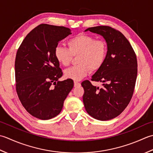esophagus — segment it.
<instances>
[{
    "label": "esophagus",
    "mask_w": 153,
    "mask_h": 153,
    "mask_svg": "<svg viewBox=\"0 0 153 153\" xmlns=\"http://www.w3.org/2000/svg\"><path fill=\"white\" fill-rule=\"evenodd\" d=\"M80 85V83L77 82V81H74V87H77V86H79Z\"/></svg>",
    "instance_id": "esophagus-1"
}]
</instances>
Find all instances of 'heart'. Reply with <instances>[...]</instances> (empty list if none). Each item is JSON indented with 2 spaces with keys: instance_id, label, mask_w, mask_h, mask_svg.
Returning a JSON list of instances; mask_svg holds the SVG:
<instances>
[{
  "instance_id": "heart-1",
  "label": "heart",
  "mask_w": 153,
  "mask_h": 153,
  "mask_svg": "<svg viewBox=\"0 0 153 153\" xmlns=\"http://www.w3.org/2000/svg\"><path fill=\"white\" fill-rule=\"evenodd\" d=\"M67 48L57 46L55 57L59 63L67 67L76 57L77 65L65 71V76L74 80H80L88 75L90 71H97L106 59L108 45L102 39H95L92 36L80 34L69 39Z\"/></svg>"
}]
</instances>
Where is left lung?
I'll list each match as a JSON object with an SVG mask.
<instances>
[{
	"instance_id": "1",
	"label": "left lung",
	"mask_w": 153,
	"mask_h": 153,
	"mask_svg": "<svg viewBox=\"0 0 153 153\" xmlns=\"http://www.w3.org/2000/svg\"><path fill=\"white\" fill-rule=\"evenodd\" d=\"M88 30L104 37L108 53L104 65L91 79L102 82V88L89 80L81 84L85 90L83 103L90 116L110 120L122 113L131 100L137 75L136 54L123 34L113 27L100 26Z\"/></svg>"
}]
</instances>
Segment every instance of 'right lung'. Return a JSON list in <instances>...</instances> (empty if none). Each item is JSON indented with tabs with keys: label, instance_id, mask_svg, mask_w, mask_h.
Segmentation results:
<instances>
[{
	"label": "right lung",
	"instance_id": "add662e5",
	"mask_svg": "<svg viewBox=\"0 0 153 153\" xmlns=\"http://www.w3.org/2000/svg\"><path fill=\"white\" fill-rule=\"evenodd\" d=\"M71 33L68 27L42 24L27 34L17 51L16 90L24 108L38 119L57 116L73 88L72 79L58 81L63 72L55 57L59 42Z\"/></svg>",
	"mask_w": 153,
	"mask_h": 153
}]
</instances>
